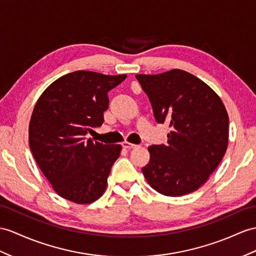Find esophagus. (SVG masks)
Instances as JSON below:
<instances>
[{"label":"esophagus","mask_w":256,"mask_h":256,"mask_svg":"<svg viewBox=\"0 0 256 256\" xmlns=\"http://www.w3.org/2000/svg\"><path fill=\"white\" fill-rule=\"evenodd\" d=\"M122 148H128V150H130V148H134L138 146L134 144V143H130V142H127V141L122 142Z\"/></svg>","instance_id":"34e87169"}]
</instances>
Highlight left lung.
<instances>
[{"label":"left lung","mask_w":256,"mask_h":256,"mask_svg":"<svg viewBox=\"0 0 256 256\" xmlns=\"http://www.w3.org/2000/svg\"><path fill=\"white\" fill-rule=\"evenodd\" d=\"M152 104L155 120L170 124L167 144L148 146L142 167L160 194L180 196L198 190L220 165L228 146L229 118L210 86L182 70L136 74Z\"/></svg>","instance_id":"1"}]
</instances>
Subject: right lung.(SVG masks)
Masks as SVG:
<instances>
[{
    "instance_id": "add662e5",
    "label": "right lung",
    "mask_w": 256,
    "mask_h": 256,
    "mask_svg": "<svg viewBox=\"0 0 256 256\" xmlns=\"http://www.w3.org/2000/svg\"><path fill=\"white\" fill-rule=\"evenodd\" d=\"M127 74L77 70L56 79L36 103L29 122V146L52 188L62 198L89 204L101 198L120 158V144L86 139L101 127L108 92Z\"/></svg>"
}]
</instances>
